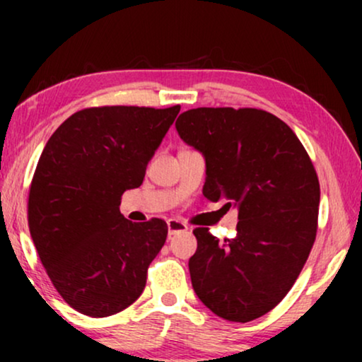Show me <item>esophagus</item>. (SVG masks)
<instances>
[{
	"mask_svg": "<svg viewBox=\"0 0 362 362\" xmlns=\"http://www.w3.org/2000/svg\"><path fill=\"white\" fill-rule=\"evenodd\" d=\"M186 230H187V226L185 224V222H181L177 219L168 221V234L170 235L180 234V232H186Z\"/></svg>",
	"mask_w": 362,
	"mask_h": 362,
	"instance_id": "esophagus-1",
	"label": "esophagus"
}]
</instances>
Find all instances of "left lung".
Here are the masks:
<instances>
[{
  "instance_id": "1",
  "label": "left lung",
  "mask_w": 362,
  "mask_h": 362,
  "mask_svg": "<svg viewBox=\"0 0 362 362\" xmlns=\"http://www.w3.org/2000/svg\"><path fill=\"white\" fill-rule=\"evenodd\" d=\"M176 130L206 158L204 196L237 206L234 239L196 227L192 288L221 318L247 323L274 310L298 279L318 230L320 181L293 130L259 108L201 107Z\"/></svg>"
}]
</instances>
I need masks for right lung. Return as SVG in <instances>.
<instances>
[{"mask_svg": "<svg viewBox=\"0 0 362 362\" xmlns=\"http://www.w3.org/2000/svg\"><path fill=\"white\" fill-rule=\"evenodd\" d=\"M180 108H83L44 146L29 187V232L54 288L78 313L105 318L143 293L168 226L125 219L120 201L143 182Z\"/></svg>", "mask_w": 362, "mask_h": 362, "instance_id": "obj_1", "label": "right lung"}]
</instances>
